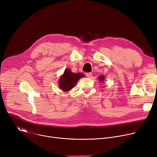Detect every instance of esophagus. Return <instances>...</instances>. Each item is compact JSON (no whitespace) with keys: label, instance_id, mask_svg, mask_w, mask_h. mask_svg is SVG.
<instances>
[{"label":"esophagus","instance_id":"esophagus-1","mask_svg":"<svg viewBox=\"0 0 157 157\" xmlns=\"http://www.w3.org/2000/svg\"><path fill=\"white\" fill-rule=\"evenodd\" d=\"M92 73H87L86 74V76L87 77V78H91L92 76Z\"/></svg>","mask_w":157,"mask_h":157}]
</instances>
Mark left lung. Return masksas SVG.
I'll use <instances>...</instances> for the list:
<instances>
[{"label": "left lung", "mask_w": 157, "mask_h": 157, "mask_svg": "<svg viewBox=\"0 0 157 157\" xmlns=\"http://www.w3.org/2000/svg\"><path fill=\"white\" fill-rule=\"evenodd\" d=\"M104 76H99V80H100L101 81H103V79H104Z\"/></svg>", "instance_id": "8db88e82"}]
</instances>
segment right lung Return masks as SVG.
Listing matches in <instances>:
<instances>
[{
  "instance_id": "obj_1",
  "label": "right lung",
  "mask_w": 157,
  "mask_h": 157,
  "mask_svg": "<svg viewBox=\"0 0 157 157\" xmlns=\"http://www.w3.org/2000/svg\"><path fill=\"white\" fill-rule=\"evenodd\" d=\"M84 76L82 73H72L70 69H67L60 77L59 86L63 91H70L76 85L79 79Z\"/></svg>"
}]
</instances>
